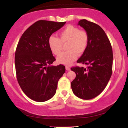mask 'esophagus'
I'll return each instance as SVG.
<instances>
[{
  "label": "esophagus",
  "instance_id": "obj_1",
  "mask_svg": "<svg viewBox=\"0 0 128 128\" xmlns=\"http://www.w3.org/2000/svg\"><path fill=\"white\" fill-rule=\"evenodd\" d=\"M66 70H68H68H70V68L68 67V66H66Z\"/></svg>",
  "mask_w": 128,
  "mask_h": 128
}]
</instances>
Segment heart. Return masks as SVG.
Returning a JSON list of instances; mask_svg holds the SVG:
<instances>
[{
  "label": "heart",
  "mask_w": 128,
  "mask_h": 128,
  "mask_svg": "<svg viewBox=\"0 0 128 128\" xmlns=\"http://www.w3.org/2000/svg\"><path fill=\"white\" fill-rule=\"evenodd\" d=\"M89 42L88 34L86 30L68 25L60 32L59 38L51 36L48 40L50 50L55 55L61 52L62 44L66 45L67 51L57 58V62L64 65H69L77 58V54L81 55L87 48Z\"/></svg>",
  "instance_id": "b5f03b06"
}]
</instances>
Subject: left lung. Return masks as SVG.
I'll return each mask as SVG.
<instances>
[{
    "label": "left lung",
    "mask_w": 128,
    "mask_h": 128,
    "mask_svg": "<svg viewBox=\"0 0 128 128\" xmlns=\"http://www.w3.org/2000/svg\"><path fill=\"white\" fill-rule=\"evenodd\" d=\"M78 24L88 33L89 42L86 50L77 62L88 66L86 68L72 67L76 78L71 82V86L76 96L88 100L100 94L108 84L112 72V49L100 26L86 19L80 20Z\"/></svg>",
    "instance_id": "left-lung-1"
}]
</instances>
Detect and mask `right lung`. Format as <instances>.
I'll return each mask as SVG.
<instances>
[{"mask_svg":"<svg viewBox=\"0 0 128 128\" xmlns=\"http://www.w3.org/2000/svg\"><path fill=\"white\" fill-rule=\"evenodd\" d=\"M66 22L38 20L23 34L15 54L16 76L24 93L36 102H44L55 95L65 66H50L55 61L48 40Z\"/></svg>","mask_w":128,"mask_h":128,"instance_id":"add662e5","label":"right lung"}]
</instances>
